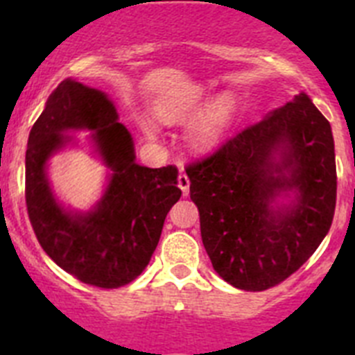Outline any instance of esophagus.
Returning <instances> with one entry per match:
<instances>
[{
  "label": "esophagus",
  "mask_w": 355,
  "mask_h": 355,
  "mask_svg": "<svg viewBox=\"0 0 355 355\" xmlns=\"http://www.w3.org/2000/svg\"><path fill=\"white\" fill-rule=\"evenodd\" d=\"M178 187L181 188L183 196H188V192H190V180H188V175L183 174V172L178 175Z\"/></svg>",
  "instance_id": "34e87169"
}]
</instances>
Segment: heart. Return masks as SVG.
<instances>
[{"mask_svg": "<svg viewBox=\"0 0 355 355\" xmlns=\"http://www.w3.org/2000/svg\"><path fill=\"white\" fill-rule=\"evenodd\" d=\"M205 103V94L200 90H188L180 96L168 97L165 101L158 103L155 108L158 119L167 124H178L192 117ZM238 101L233 94H220L206 106L188 126L187 142L196 150H211L224 140L225 133L236 115ZM144 131L149 137L155 135V126L147 121H140Z\"/></svg>", "mask_w": 355, "mask_h": 355, "instance_id": "heart-1", "label": "heart"}]
</instances>
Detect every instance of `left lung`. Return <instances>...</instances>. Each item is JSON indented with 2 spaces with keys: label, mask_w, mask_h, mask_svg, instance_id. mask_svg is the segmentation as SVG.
Wrapping results in <instances>:
<instances>
[{
  "label": "left lung",
  "mask_w": 355,
  "mask_h": 355,
  "mask_svg": "<svg viewBox=\"0 0 355 355\" xmlns=\"http://www.w3.org/2000/svg\"><path fill=\"white\" fill-rule=\"evenodd\" d=\"M187 175L213 268L238 290L283 283L331 229L334 139L304 92L188 165Z\"/></svg>",
  "instance_id": "left-lung-1"
}]
</instances>
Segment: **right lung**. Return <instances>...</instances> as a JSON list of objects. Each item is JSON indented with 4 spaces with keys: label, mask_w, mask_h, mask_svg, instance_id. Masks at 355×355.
Segmentation results:
<instances>
[{
    "label": "right lung",
    "mask_w": 355,
    "mask_h": 355,
    "mask_svg": "<svg viewBox=\"0 0 355 355\" xmlns=\"http://www.w3.org/2000/svg\"><path fill=\"white\" fill-rule=\"evenodd\" d=\"M90 130L93 151L109 168L102 199L90 210L62 205L47 178L49 159ZM178 168L142 167L135 142L108 94L62 81L33 124L26 149V206L40 247L81 283L121 288L149 265L163 222L180 200Z\"/></svg>",
    "instance_id": "1"
}]
</instances>
